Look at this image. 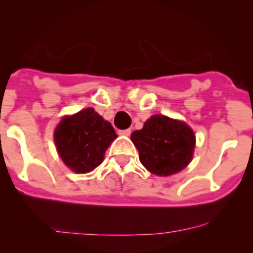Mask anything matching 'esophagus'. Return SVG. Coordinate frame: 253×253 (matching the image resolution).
<instances>
[{"label": "esophagus", "mask_w": 253, "mask_h": 253, "mask_svg": "<svg viewBox=\"0 0 253 253\" xmlns=\"http://www.w3.org/2000/svg\"><path fill=\"white\" fill-rule=\"evenodd\" d=\"M119 134H120V136H129V134H131V129H129V128L120 129Z\"/></svg>", "instance_id": "esophagus-1"}]
</instances>
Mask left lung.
Wrapping results in <instances>:
<instances>
[{
  "mask_svg": "<svg viewBox=\"0 0 253 253\" xmlns=\"http://www.w3.org/2000/svg\"><path fill=\"white\" fill-rule=\"evenodd\" d=\"M131 139L147 170L158 176H169L190 164L195 149L193 131L185 122L164 115H153Z\"/></svg>",
  "mask_w": 253,
  "mask_h": 253,
  "instance_id": "1",
  "label": "left lung"
}]
</instances>
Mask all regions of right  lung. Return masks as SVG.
I'll list each match as a JSON object with an SVG mask.
<instances>
[{
  "label": "right lung",
  "instance_id": "right-lung-1",
  "mask_svg": "<svg viewBox=\"0 0 253 253\" xmlns=\"http://www.w3.org/2000/svg\"><path fill=\"white\" fill-rule=\"evenodd\" d=\"M114 127L88 108L61 120L55 129L58 154L75 172H89L101 164L105 150L116 138Z\"/></svg>",
  "mask_w": 253,
  "mask_h": 253
}]
</instances>
